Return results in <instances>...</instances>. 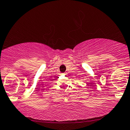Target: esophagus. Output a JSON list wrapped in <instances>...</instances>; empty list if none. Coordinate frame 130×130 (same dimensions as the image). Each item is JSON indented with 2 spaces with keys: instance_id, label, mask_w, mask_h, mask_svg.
Segmentation results:
<instances>
[{
  "instance_id": "34e87169",
  "label": "esophagus",
  "mask_w": 130,
  "mask_h": 130,
  "mask_svg": "<svg viewBox=\"0 0 130 130\" xmlns=\"http://www.w3.org/2000/svg\"><path fill=\"white\" fill-rule=\"evenodd\" d=\"M63 75H67V73H63Z\"/></svg>"
}]
</instances>
